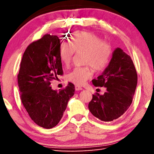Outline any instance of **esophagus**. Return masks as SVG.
I'll list each match as a JSON object with an SVG mask.
<instances>
[{
  "instance_id": "esophagus-1",
  "label": "esophagus",
  "mask_w": 154,
  "mask_h": 154,
  "mask_svg": "<svg viewBox=\"0 0 154 154\" xmlns=\"http://www.w3.org/2000/svg\"><path fill=\"white\" fill-rule=\"evenodd\" d=\"M75 90H83V88L80 86H78V85H75Z\"/></svg>"
}]
</instances>
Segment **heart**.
Instances as JSON below:
<instances>
[{
	"label": "heart",
	"mask_w": 154,
	"mask_h": 154,
	"mask_svg": "<svg viewBox=\"0 0 154 154\" xmlns=\"http://www.w3.org/2000/svg\"><path fill=\"white\" fill-rule=\"evenodd\" d=\"M75 52H83L84 66H77L67 75V79L75 85H81L92 75V69L102 71L107 66L112 55L111 45L102 41L96 34L90 32H75L70 37V42L62 43L59 49L60 59L66 66H70Z\"/></svg>",
	"instance_id": "b5f03b06"
}]
</instances>
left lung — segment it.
Listing matches in <instances>:
<instances>
[{"label": "left lung", "mask_w": 154, "mask_h": 154, "mask_svg": "<svg viewBox=\"0 0 154 154\" xmlns=\"http://www.w3.org/2000/svg\"><path fill=\"white\" fill-rule=\"evenodd\" d=\"M137 79L130 56L117 48L105 71L92 81L94 86L106 88L103 95H92L88 108L93 116L103 122H111L121 117L132 102Z\"/></svg>", "instance_id": "1"}]
</instances>
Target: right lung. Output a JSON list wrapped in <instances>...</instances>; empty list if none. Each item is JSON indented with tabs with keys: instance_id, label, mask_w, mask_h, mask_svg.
<instances>
[{
	"instance_id": "add662e5",
	"label": "right lung",
	"mask_w": 154,
	"mask_h": 154,
	"mask_svg": "<svg viewBox=\"0 0 154 154\" xmlns=\"http://www.w3.org/2000/svg\"><path fill=\"white\" fill-rule=\"evenodd\" d=\"M60 46L58 36L48 34L30 43L23 55L17 75L23 105L32 120L47 129L59 123L75 90L70 82L59 92L51 89L50 82L63 74Z\"/></svg>"
}]
</instances>
